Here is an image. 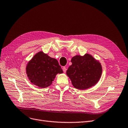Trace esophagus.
<instances>
[{
    "label": "esophagus",
    "mask_w": 128,
    "mask_h": 128,
    "mask_svg": "<svg viewBox=\"0 0 128 128\" xmlns=\"http://www.w3.org/2000/svg\"><path fill=\"white\" fill-rule=\"evenodd\" d=\"M63 72L64 73H65V72H66V68H65V67H63Z\"/></svg>",
    "instance_id": "1"
}]
</instances>
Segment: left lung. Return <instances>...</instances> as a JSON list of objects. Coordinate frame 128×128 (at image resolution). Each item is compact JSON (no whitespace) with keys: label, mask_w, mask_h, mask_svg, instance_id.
Returning a JSON list of instances; mask_svg holds the SVG:
<instances>
[{"label":"left lung","mask_w":128,"mask_h":128,"mask_svg":"<svg viewBox=\"0 0 128 128\" xmlns=\"http://www.w3.org/2000/svg\"><path fill=\"white\" fill-rule=\"evenodd\" d=\"M71 62L72 65L66 71V74L74 88L80 90L88 89L99 81L102 66L91 54L76 55L72 58Z\"/></svg>","instance_id":"8db88e82"}]
</instances>
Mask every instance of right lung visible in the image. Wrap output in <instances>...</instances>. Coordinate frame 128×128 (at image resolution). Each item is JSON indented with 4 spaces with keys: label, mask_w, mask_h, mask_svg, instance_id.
<instances>
[{
    "label": "right lung",
    "mask_w": 128,
    "mask_h": 128,
    "mask_svg": "<svg viewBox=\"0 0 128 128\" xmlns=\"http://www.w3.org/2000/svg\"><path fill=\"white\" fill-rule=\"evenodd\" d=\"M26 74L30 82L40 88L52 84L56 74L63 72L57 60L40 52L28 62Z\"/></svg>",
    "instance_id": "right-lung-1"
}]
</instances>
